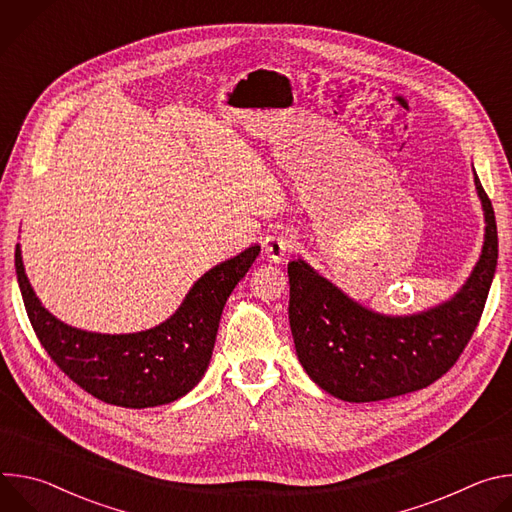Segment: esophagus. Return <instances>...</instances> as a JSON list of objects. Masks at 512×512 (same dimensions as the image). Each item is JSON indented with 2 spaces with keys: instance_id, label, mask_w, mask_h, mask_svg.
I'll return each instance as SVG.
<instances>
[{
  "instance_id": "34e87169",
  "label": "esophagus",
  "mask_w": 512,
  "mask_h": 512,
  "mask_svg": "<svg viewBox=\"0 0 512 512\" xmlns=\"http://www.w3.org/2000/svg\"><path fill=\"white\" fill-rule=\"evenodd\" d=\"M291 251H294V239L285 233L269 235L263 241V253L273 263H281L285 259V255H289Z\"/></svg>"
}]
</instances>
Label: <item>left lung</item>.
<instances>
[{
  "label": "left lung",
  "mask_w": 512,
  "mask_h": 512,
  "mask_svg": "<svg viewBox=\"0 0 512 512\" xmlns=\"http://www.w3.org/2000/svg\"><path fill=\"white\" fill-rule=\"evenodd\" d=\"M484 208L482 255L458 294L411 316H383L362 308L304 259L287 265L289 326L296 354L326 393L369 403L419 391L444 377L470 342L496 271L494 210L476 172Z\"/></svg>",
  "instance_id": "8db88e82"
}]
</instances>
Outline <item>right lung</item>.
Instances as JSON below:
<instances>
[{
	"label": "right lung",
	"mask_w": 512,
	"mask_h": 512,
	"mask_svg": "<svg viewBox=\"0 0 512 512\" xmlns=\"http://www.w3.org/2000/svg\"><path fill=\"white\" fill-rule=\"evenodd\" d=\"M259 251L253 245L206 271L174 316L135 334L87 332L54 318L26 277L20 245L16 273L30 324L56 367L105 403L143 409L184 397L204 377L223 308Z\"/></svg>",
	"instance_id": "right-lung-1"
}]
</instances>
